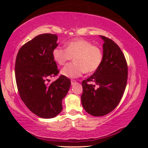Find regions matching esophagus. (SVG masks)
I'll return each instance as SVG.
<instances>
[{
	"instance_id": "34e87169",
	"label": "esophagus",
	"mask_w": 148,
	"mask_h": 148,
	"mask_svg": "<svg viewBox=\"0 0 148 148\" xmlns=\"http://www.w3.org/2000/svg\"><path fill=\"white\" fill-rule=\"evenodd\" d=\"M76 83V80H74V79H72L71 80V84L72 85V86H73V85H74Z\"/></svg>"
}]
</instances>
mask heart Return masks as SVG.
<instances>
[{
  "label": "heart",
  "mask_w": 148,
  "mask_h": 148,
  "mask_svg": "<svg viewBox=\"0 0 148 148\" xmlns=\"http://www.w3.org/2000/svg\"><path fill=\"white\" fill-rule=\"evenodd\" d=\"M65 49L57 47L52 51V57L57 64L62 66L72 58L74 62L66 64L61 70L64 76L76 78L84 72L92 74L99 69L103 60V52L100 47L92 45L83 38L67 42Z\"/></svg>",
  "instance_id": "b5f03b06"
}]
</instances>
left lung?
Segmentation results:
<instances>
[{"label": "left lung", "instance_id": "left-lung-1", "mask_svg": "<svg viewBox=\"0 0 148 148\" xmlns=\"http://www.w3.org/2000/svg\"><path fill=\"white\" fill-rule=\"evenodd\" d=\"M103 40V60L99 69L82 82V104L87 113L102 116L116 108L127 86L128 67L121 49L112 40ZM95 83L99 86L94 88Z\"/></svg>", "mask_w": 148, "mask_h": 148}]
</instances>
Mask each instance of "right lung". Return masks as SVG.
<instances>
[{
	"mask_svg": "<svg viewBox=\"0 0 148 148\" xmlns=\"http://www.w3.org/2000/svg\"><path fill=\"white\" fill-rule=\"evenodd\" d=\"M57 41L56 34L38 35L19 49L15 64L20 97L32 113L45 119L61 113L62 101L71 84L62 75L49 83V77L59 72L52 57V51L58 45Z\"/></svg>",
	"mask_w": 148,
	"mask_h": 148,
	"instance_id": "1",
	"label": "right lung"
}]
</instances>
